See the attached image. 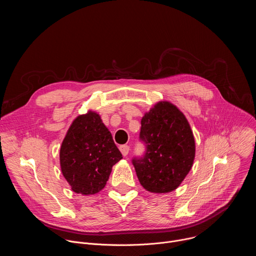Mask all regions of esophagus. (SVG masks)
I'll use <instances>...</instances> for the list:
<instances>
[{
    "label": "esophagus",
    "mask_w": 256,
    "mask_h": 256,
    "mask_svg": "<svg viewBox=\"0 0 256 256\" xmlns=\"http://www.w3.org/2000/svg\"><path fill=\"white\" fill-rule=\"evenodd\" d=\"M120 152H122V156H126L128 154V152H130V147L128 144H124V146H120Z\"/></svg>",
    "instance_id": "esophagus-1"
}]
</instances>
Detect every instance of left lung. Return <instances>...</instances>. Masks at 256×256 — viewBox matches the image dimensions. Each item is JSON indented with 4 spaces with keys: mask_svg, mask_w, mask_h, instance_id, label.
<instances>
[{
    "mask_svg": "<svg viewBox=\"0 0 256 256\" xmlns=\"http://www.w3.org/2000/svg\"><path fill=\"white\" fill-rule=\"evenodd\" d=\"M140 138L147 146L142 158L134 159L142 186L153 194L175 190L190 171L196 140L190 124L169 101L157 102L140 120Z\"/></svg>",
    "mask_w": 256,
    "mask_h": 256,
    "instance_id": "obj_1",
    "label": "left lung"
}]
</instances>
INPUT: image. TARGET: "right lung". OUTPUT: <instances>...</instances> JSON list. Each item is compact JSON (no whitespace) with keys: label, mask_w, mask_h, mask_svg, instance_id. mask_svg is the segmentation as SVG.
<instances>
[{"label":"right lung","mask_w":256,"mask_h":256,"mask_svg":"<svg viewBox=\"0 0 256 256\" xmlns=\"http://www.w3.org/2000/svg\"><path fill=\"white\" fill-rule=\"evenodd\" d=\"M122 155L99 114L89 110L70 124L60 150V170L72 190L96 194Z\"/></svg>","instance_id":"right-lung-1"}]
</instances>
